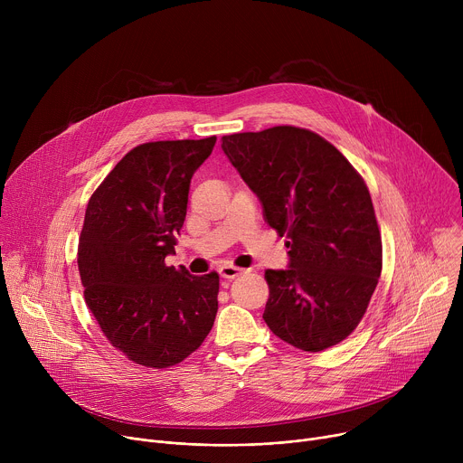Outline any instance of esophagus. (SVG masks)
I'll return each mask as SVG.
<instances>
[{
	"label": "esophagus",
	"instance_id": "34e87169",
	"mask_svg": "<svg viewBox=\"0 0 463 463\" xmlns=\"http://www.w3.org/2000/svg\"><path fill=\"white\" fill-rule=\"evenodd\" d=\"M241 271H243V269H240V268H236V266H231V263H225V266H222V269H220V275H222L223 279H227V280H232V279L240 277Z\"/></svg>",
	"mask_w": 463,
	"mask_h": 463
}]
</instances>
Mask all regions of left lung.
Wrapping results in <instances>:
<instances>
[{"instance_id": "1", "label": "left lung", "mask_w": 463, "mask_h": 463, "mask_svg": "<svg viewBox=\"0 0 463 463\" xmlns=\"http://www.w3.org/2000/svg\"><path fill=\"white\" fill-rule=\"evenodd\" d=\"M258 195L263 218L288 236V269H268L263 320L304 352L345 341L375 291L383 245L364 179L326 139L297 126L222 137Z\"/></svg>"}]
</instances>
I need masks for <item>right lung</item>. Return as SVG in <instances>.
I'll list each match as a JSON object with an SVG mask.
<instances>
[{
    "instance_id": "right-lung-1",
    "label": "right lung",
    "mask_w": 463,
    "mask_h": 463,
    "mask_svg": "<svg viewBox=\"0 0 463 463\" xmlns=\"http://www.w3.org/2000/svg\"><path fill=\"white\" fill-rule=\"evenodd\" d=\"M216 137L129 150L88 202L79 240L84 298L106 339L129 361L168 368L202 346L218 313V273L166 266L190 179Z\"/></svg>"
}]
</instances>
